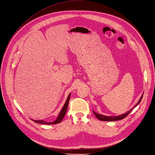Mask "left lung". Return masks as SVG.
I'll return each mask as SVG.
<instances>
[{
    "label": "left lung",
    "mask_w": 155,
    "mask_h": 155,
    "mask_svg": "<svg viewBox=\"0 0 155 155\" xmlns=\"http://www.w3.org/2000/svg\"><path fill=\"white\" fill-rule=\"evenodd\" d=\"M142 97H143V94L142 95L140 98L139 99V102H137V104L135 105V106L132 109L130 110L129 111H128L127 113H126L125 114H123L121 115H120V116H104V115H102V114H99L97 113H95V111H93V113H94V114L95 115V116L97 117V118L98 120H100L101 121H117V120H122V119H124L125 117H127L130 113H131V111L137 106V105L140 102L142 98Z\"/></svg>",
    "instance_id": "8db88e82"
}]
</instances>
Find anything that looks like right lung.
<instances>
[{
    "label": "right lung",
    "instance_id": "right-lung-1",
    "mask_svg": "<svg viewBox=\"0 0 155 155\" xmlns=\"http://www.w3.org/2000/svg\"><path fill=\"white\" fill-rule=\"evenodd\" d=\"M70 96H71V94H69V96H68L66 102L65 103L62 109L61 110L60 113L57 117V119L54 121H53L52 123H48V122L45 121L43 120H33L34 122H35L37 123H41V124H44V125H53V124H57V123H60L61 121L63 120V118L64 117L65 113L67 112V109L68 107V105H69V99H70Z\"/></svg>",
    "mask_w": 155,
    "mask_h": 155
}]
</instances>
